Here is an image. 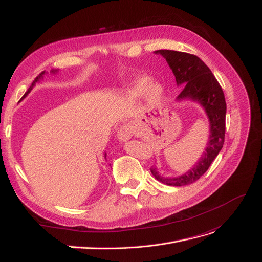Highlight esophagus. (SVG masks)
I'll return each mask as SVG.
<instances>
[{
  "instance_id": "34e87169",
  "label": "esophagus",
  "mask_w": 262,
  "mask_h": 262,
  "mask_svg": "<svg viewBox=\"0 0 262 262\" xmlns=\"http://www.w3.org/2000/svg\"><path fill=\"white\" fill-rule=\"evenodd\" d=\"M133 133H134V130L132 128V126H129V125L121 126V127L117 129L116 138L119 139L121 142H125V141H127L128 139L132 138Z\"/></svg>"
}]
</instances>
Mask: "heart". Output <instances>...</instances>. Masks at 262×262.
I'll return each instance as SVG.
<instances>
[{
	"label": "heart",
	"mask_w": 262,
	"mask_h": 262,
	"mask_svg": "<svg viewBox=\"0 0 262 262\" xmlns=\"http://www.w3.org/2000/svg\"><path fill=\"white\" fill-rule=\"evenodd\" d=\"M147 94V98L151 104H159L164 98V87L159 82H151L147 76L137 78L133 82L129 89V95L133 98H140Z\"/></svg>",
	"instance_id": "obj_1"
}]
</instances>
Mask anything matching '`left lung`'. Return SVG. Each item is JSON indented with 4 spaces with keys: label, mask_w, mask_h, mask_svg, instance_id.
I'll list each match as a JSON object with an SVG mask.
<instances>
[{
    "label": "left lung",
    "mask_w": 262,
    "mask_h": 262,
    "mask_svg": "<svg viewBox=\"0 0 262 262\" xmlns=\"http://www.w3.org/2000/svg\"><path fill=\"white\" fill-rule=\"evenodd\" d=\"M156 54H161L172 70L177 86L184 85L177 101L190 100L199 103L205 110L209 121V139L197 163L188 172L176 177H164L157 167H151L155 179L168 186H185L198 181L204 175L213 160L220 152L225 136L226 103L220 83L209 67L193 54L158 50Z\"/></svg>",
    "instance_id": "8db88e82"
}]
</instances>
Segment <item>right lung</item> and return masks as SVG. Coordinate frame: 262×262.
I'll return each instance as SVG.
<instances>
[{
  "mask_svg": "<svg viewBox=\"0 0 262 262\" xmlns=\"http://www.w3.org/2000/svg\"><path fill=\"white\" fill-rule=\"evenodd\" d=\"M57 72H58V70H52V71H51V72H50V73H51V74H56ZM46 74H48V72H47V73H46V72H42V73H41L40 75H38V76H37V77H36V79L32 81V83H31V86L29 87L28 91L26 92V94H25V95H24V97H23L21 99H24L25 97H27V95H28V94H29V92L31 91V89H32L33 87H35V86H36V83H37V82H39V81H40L41 79H43V76H45ZM20 101H21V100H20ZM104 159L106 160V154H104Z\"/></svg>",
  "mask_w": 262,
  "mask_h": 262,
  "instance_id": "right-lung-1",
  "label": "right lung"
}]
</instances>
